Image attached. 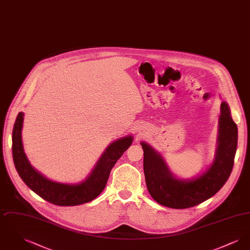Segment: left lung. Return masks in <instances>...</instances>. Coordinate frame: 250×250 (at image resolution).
<instances>
[{"label": "left lung", "mask_w": 250, "mask_h": 250, "mask_svg": "<svg viewBox=\"0 0 250 250\" xmlns=\"http://www.w3.org/2000/svg\"><path fill=\"white\" fill-rule=\"evenodd\" d=\"M220 111L214 162L197 178L174 177L163 157L147 143H141L146 186L155 202L169 208L186 209L210 199L225 185L233 167L238 129L226 102L221 103Z\"/></svg>", "instance_id": "1"}]
</instances>
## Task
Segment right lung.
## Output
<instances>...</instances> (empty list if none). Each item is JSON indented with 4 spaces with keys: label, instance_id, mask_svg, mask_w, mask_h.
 <instances>
[{
    "label": "right lung",
    "instance_id": "add662e5",
    "mask_svg": "<svg viewBox=\"0 0 250 250\" xmlns=\"http://www.w3.org/2000/svg\"><path fill=\"white\" fill-rule=\"evenodd\" d=\"M23 116L22 112L18 114L13 128V159L16 169L24 183L38 196L59 206H75L95 200L105 188L111 168L133 142L132 136H127L110 143L83 182L77 185L56 183L44 177L28 161L21 140Z\"/></svg>",
    "mask_w": 250,
    "mask_h": 250
}]
</instances>
